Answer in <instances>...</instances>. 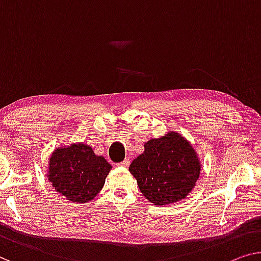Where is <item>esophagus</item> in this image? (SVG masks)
<instances>
[{
  "instance_id": "esophagus-1",
  "label": "esophagus",
  "mask_w": 261,
  "mask_h": 261,
  "mask_svg": "<svg viewBox=\"0 0 261 261\" xmlns=\"http://www.w3.org/2000/svg\"><path fill=\"white\" fill-rule=\"evenodd\" d=\"M117 165H118V166H122V168H127V166L130 165V159H129V158L124 159V161H123L122 163H118Z\"/></svg>"
}]
</instances>
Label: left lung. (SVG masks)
Listing matches in <instances>:
<instances>
[{"mask_svg": "<svg viewBox=\"0 0 261 261\" xmlns=\"http://www.w3.org/2000/svg\"><path fill=\"white\" fill-rule=\"evenodd\" d=\"M129 171L147 200L168 205L192 191L200 176V161L188 139L170 131L144 144V152L134 159Z\"/></svg>", "mask_w": 261, "mask_h": 261, "instance_id": "obj_1", "label": "left lung"}]
</instances>
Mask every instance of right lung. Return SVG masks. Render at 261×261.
<instances>
[{
    "label": "right lung",
    "instance_id": "right-lung-1",
    "mask_svg": "<svg viewBox=\"0 0 261 261\" xmlns=\"http://www.w3.org/2000/svg\"><path fill=\"white\" fill-rule=\"evenodd\" d=\"M111 165L91 146L73 143L50 155L48 177L57 192L72 203H89L103 189Z\"/></svg>",
    "mask_w": 261,
    "mask_h": 261
}]
</instances>
